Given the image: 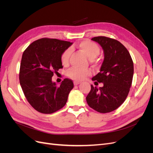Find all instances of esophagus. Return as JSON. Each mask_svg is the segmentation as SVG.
<instances>
[{"label":"esophagus","instance_id":"esophagus-1","mask_svg":"<svg viewBox=\"0 0 153 153\" xmlns=\"http://www.w3.org/2000/svg\"><path fill=\"white\" fill-rule=\"evenodd\" d=\"M73 83H74V85H77L80 84V83L79 82H77V81H74Z\"/></svg>","mask_w":153,"mask_h":153}]
</instances>
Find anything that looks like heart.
Returning <instances> with one entry per match:
<instances>
[{
	"instance_id": "heart-1",
	"label": "heart",
	"mask_w": 153,
	"mask_h": 153,
	"mask_svg": "<svg viewBox=\"0 0 153 153\" xmlns=\"http://www.w3.org/2000/svg\"><path fill=\"white\" fill-rule=\"evenodd\" d=\"M77 48L80 52L84 53L88 59L93 60L98 56L100 53V48L96 43L92 41L85 40L80 42L77 45ZM71 55V50L69 49L66 50L61 55V63L62 65L66 66L69 63V57ZM91 71L89 69H80L77 68H72L69 69L67 72V75L75 80H83L88 76L91 75Z\"/></svg>"
}]
</instances>
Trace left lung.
Returning a JSON list of instances; mask_svg holds the SVG:
<instances>
[{
  "instance_id": "left-lung-1",
  "label": "left lung",
  "mask_w": 153,
  "mask_h": 153,
  "mask_svg": "<svg viewBox=\"0 0 153 153\" xmlns=\"http://www.w3.org/2000/svg\"><path fill=\"white\" fill-rule=\"evenodd\" d=\"M91 39L100 44L104 53L100 71L92 80L103 83V86L91 85L87 103L97 112L108 113L117 109L127 98L133 80V62L128 50L119 41L105 36Z\"/></svg>"
}]
</instances>
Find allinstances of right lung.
<instances>
[{
    "label": "right lung",
    "mask_w": 153,
    "mask_h": 153,
    "mask_svg": "<svg viewBox=\"0 0 153 153\" xmlns=\"http://www.w3.org/2000/svg\"><path fill=\"white\" fill-rule=\"evenodd\" d=\"M73 43L42 38L32 43L23 53L19 79L28 102L43 114H52L66 105L73 88L72 80L65 78L57 86L52 82L54 73L62 68L61 55Z\"/></svg>",
    "instance_id": "add662e5"
}]
</instances>
